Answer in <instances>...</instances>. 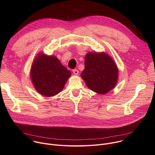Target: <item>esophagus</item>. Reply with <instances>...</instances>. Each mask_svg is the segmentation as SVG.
I'll list each match as a JSON object with an SVG mask.
<instances>
[{"label":"esophagus","mask_w":155,"mask_h":155,"mask_svg":"<svg viewBox=\"0 0 155 155\" xmlns=\"http://www.w3.org/2000/svg\"><path fill=\"white\" fill-rule=\"evenodd\" d=\"M73 72H74V74H75V75H77V74H78V71L77 70V69H74L73 70Z\"/></svg>","instance_id":"1"}]
</instances>
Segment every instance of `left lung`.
<instances>
[{
  "label": "left lung",
  "mask_w": 155,
  "mask_h": 155,
  "mask_svg": "<svg viewBox=\"0 0 155 155\" xmlns=\"http://www.w3.org/2000/svg\"><path fill=\"white\" fill-rule=\"evenodd\" d=\"M81 77L90 90L104 94L115 86L118 69L114 60L107 54L88 53Z\"/></svg>",
  "instance_id": "obj_1"
}]
</instances>
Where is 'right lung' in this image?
Segmentation results:
<instances>
[{"label": "right lung", "mask_w": 155, "mask_h": 155, "mask_svg": "<svg viewBox=\"0 0 155 155\" xmlns=\"http://www.w3.org/2000/svg\"><path fill=\"white\" fill-rule=\"evenodd\" d=\"M71 72L55 56L40 54L32 64L31 77L36 90L41 95L51 97L60 93Z\"/></svg>", "instance_id": "1"}]
</instances>
